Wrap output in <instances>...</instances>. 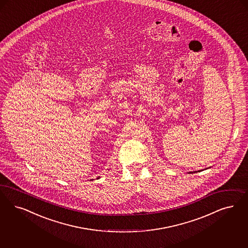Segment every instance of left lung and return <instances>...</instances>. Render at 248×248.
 <instances>
[{
	"mask_svg": "<svg viewBox=\"0 0 248 248\" xmlns=\"http://www.w3.org/2000/svg\"><path fill=\"white\" fill-rule=\"evenodd\" d=\"M193 172H196V171H193ZM193 172H189V173H193Z\"/></svg>",
	"mask_w": 248,
	"mask_h": 248,
	"instance_id": "8db88e82",
	"label": "left lung"
}]
</instances>
